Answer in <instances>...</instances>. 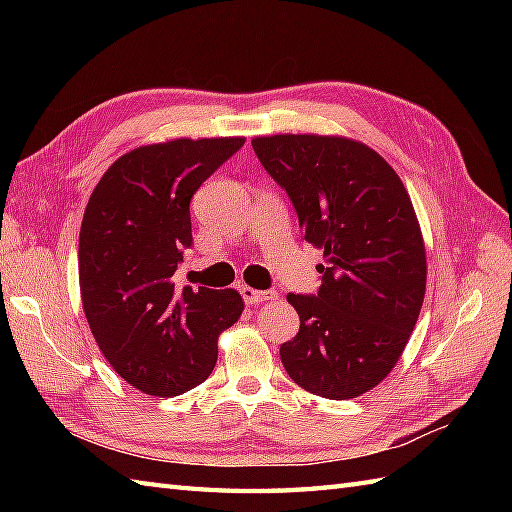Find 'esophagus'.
Instances as JSON below:
<instances>
[{
  "label": "esophagus",
  "mask_w": 512,
  "mask_h": 512,
  "mask_svg": "<svg viewBox=\"0 0 512 512\" xmlns=\"http://www.w3.org/2000/svg\"><path fill=\"white\" fill-rule=\"evenodd\" d=\"M275 295H277V292H273V290H255V288H248V286L242 288V297H244L248 306H259V303H264V301H273Z\"/></svg>",
  "instance_id": "1"
}]
</instances>
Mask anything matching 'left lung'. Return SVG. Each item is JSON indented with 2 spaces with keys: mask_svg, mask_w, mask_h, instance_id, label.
I'll list each match as a JSON object with an SVG mask.
<instances>
[{
  "mask_svg": "<svg viewBox=\"0 0 512 512\" xmlns=\"http://www.w3.org/2000/svg\"><path fill=\"white\" fill-rule=\"evenodd\" d=\"M253 149L325 259L317 295H288L301 325L281 363L314 396H361L398 363L424 301L427 255L409 193L352 138L277 134L253 138Z\"/></svg>",
  "mask_w": 512,
  "mask_h": 512,
  "instance_id": "left-lung-1",
  "label": "left lung"
}]
</instances>
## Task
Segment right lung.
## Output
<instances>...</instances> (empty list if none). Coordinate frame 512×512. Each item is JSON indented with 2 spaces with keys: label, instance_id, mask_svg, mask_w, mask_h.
<instances>
[{
  "label": "right lung",
  "instance_id": "add662e5",
  "mask_svg": "<svg viewBox=\"0 0 512 512\" xmlns=\"http://www.w3.org/2000/svg\"><path fill=\"white\" fill-rule=\"evenodd\" d=\"M244 138L145 145L103 173L85 206L79 284L85 319L114 372L149 396L184 394L211 376L217 336L239 319V292L176 284L193 244L189 204Z\"/></svg>",
  "mask_w": 512,
  "mask_h": 512
}]
</instances>
